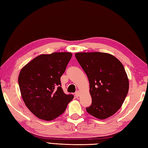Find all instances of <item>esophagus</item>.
Listing matches in <instances>:
<instances>
[{"label":"esophagus","instance_id":"obj_1","mask_svg":"<svg viewBox=\"0 0 148 148\" xmlns=\"http://www.w3.org/2000/svg\"><path fill=\"white\" fill-rule=\"evenodd\" d=\"M79 95H80V92H79V91H76V92H75V95H76V97H78L79 96Z\"/></svg>","mask_w":148,"mask_h":148}]
</instances>
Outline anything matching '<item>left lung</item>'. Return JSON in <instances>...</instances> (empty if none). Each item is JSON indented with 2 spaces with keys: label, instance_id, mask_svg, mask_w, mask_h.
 <instances>
[{
  "label": "left lung",
  "instance_id": "8db88e82",
  "mask_svg": "<svg viewBox=\"0 0 148 148\" xmlns=\"http://www.w3.org/2000/svg\"><path fill=\"white\" fill-rule=\"evenodd\" d=\"M75 56L90 83L92 103L86 111L100 119L110 117L121 108L129 88L123 65L106 53H77Z\"/></svg>",
  "mask_w": 148,
  "mask_h": 148
}]
</instances>
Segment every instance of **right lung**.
I'll list each match as a JSON object with an SVG mask.
<instances>
[{"instance_id":"1","label":"right lung","mask_w":148,"mask_h":148,"mask_svg":"<svg viewBox=\"0 0 148 148\" xmlns=\"http://www.w3.org/2000/svg\"><path fill=\"white\" fill-rule=\"evenodd\" d=\"M72 57L69 52L40 55L20 71L18 84L26 106L37 118L51 121L64 113L73 99L61 87L60 77Z\"/></svg>"}]
</instances>
